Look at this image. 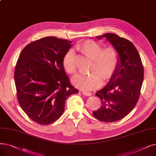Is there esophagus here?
Segmentation results:
<instances>
[{
  "mask_svg": "<svg viewBox=\"0 0 156 156\" xmlns=\"http://www.w3.org/2000/svg\"><path fill=\"white\" fill-rule=\"evenodd\" d=\"M82 94L83 95H85V96H90L92 95V93L90 92H87V91H85V90H83L82 91Z\"/></svg>",
  "mask_w": 156,
  "mask_h": 156,
  "instance_id": "1",
  "label": "esophagus"
}]
</instances>
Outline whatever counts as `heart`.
<instances>
[{
    "mask_svg": "<svg viewBox=\"0 0 156 156\" xmlns=\"http://www.w3.org/2000/svg\"><path fill=\"white\" fill-rule=\"evenodd\" d=\"M77 48L85 56L92 58L90 69L92 72L88 74H76L72 78L74 86L82 90H90L99 87L103 79L106 81L112 77L119 62V53L114 47L108 46L102 49L99 43L87 40L79 44ZM63 66L69 74L76 72L75 54L73 50H69L64 57Z\"/></svg>",
    "mask_w": 156,
    "mask_h": 156,
    "instance_id": "heart-1",
    "label": "heart"
}]
</instances>
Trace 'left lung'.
<instances>
[{
  "label": "left lung",
  "mask_w": 156,
  "mask_h": 156,
  "mask_svg": "<svg viewBox=\"0 0 156 156\" xmlns=\"http://www.w3.org/2000/svg\"><path fill=\"white\" fill-rule=\"evenodd\" d=\"M103 37L117 50L119 62L110 82L96 93L102 105L92 114L101 121L113 122L125 117L136 106L144 71L138 51L131 41L113 33L96 37Z\"/></svg>",
  "instance_id": "1"
}]
</instances>
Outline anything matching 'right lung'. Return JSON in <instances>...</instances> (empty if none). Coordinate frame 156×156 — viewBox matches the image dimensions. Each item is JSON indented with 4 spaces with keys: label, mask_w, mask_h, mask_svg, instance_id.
Returning <instances> with one entry per match:
<instances>
[{
    "label": "right lung",
    "mask_w": 156,
    "mask_h": 156,
    "mask_svg": "<svg viewBox=\"0 0 156 156\" xmlns=\"http://www.w3.org/2000/svg\"><path fill=\"white\" fill-rule=\"evenodd\" d=\"M72 41L46 37L27 45L15 69L18 103L33 121L48 125L62 115L66 99L78 92L71 84L63 58Z\"/></svg>",
    "instance_id": "1"
}]
</instances>
